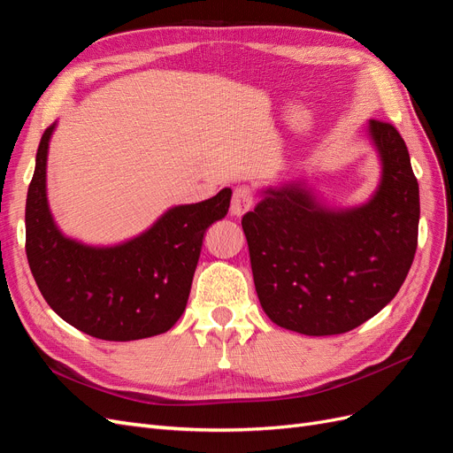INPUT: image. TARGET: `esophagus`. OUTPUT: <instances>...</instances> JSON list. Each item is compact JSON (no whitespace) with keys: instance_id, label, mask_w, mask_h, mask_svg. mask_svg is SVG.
<instances>
[{"instance_id":"34e87169","label":"esophagus","mask_w":453,"mask_h":453,"mask_svg":"<svg viewBox=\"0 0 453 453\" xmlns=\"http://www.w3.org/2000/svg\"><path fill=\"white\" fill-rule=\"evenodd\" d=\"M253 208V193L250 187H238L234 188V195H232L230 202V215L232 217H242Z\"/></svg>"}]
</instances>
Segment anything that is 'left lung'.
I'll list each match as a JSON object with an SVG mask.
<instances>
[{
  "label": "left lung",
  "instance_id": "1",
  "mask_svg": "<svg viewBox=\"0 0 453 453\" xmlns=\"http://www.w3.org/2000/svg\"><path fill=\"white\" fill-rule=\"evenodd\" d=\"M380 183L365 203L331 208L306 181L260 190L242 219L268 318L308 336L342 334L388 306L418 248L419 187L401 134L368 120Z\"/></svg>",
  "mask_w": 453,
  "mask_h": 453
}]
</instances>
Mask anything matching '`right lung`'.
Returning <instances> with one entry per match:
<instances>
[{
  "instance_id": "add662e5",
  "label": "right lung",
  "mask_w": 453,
  "mask_h": 453,
  "mask_svg": "<svg viewBox=\"0 0 453 453\" xmlns=\"http://www.w3.org/2000/svg\"><path fill=\"white\" fill-rule=\"evenodd\" d=\"M39 142L26 198V255L47 304L94 338L128 342L170 331L185 311L205 230L226 215L232 190L173 205L142 234L115 245L65 236L47 198L52 132Z\"/></svg>"
}]
</instances>
